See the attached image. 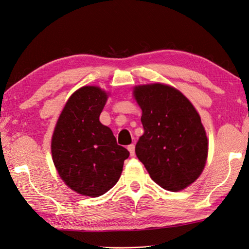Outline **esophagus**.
I'll list each match as a JSON object with an SVG mask.
<instances>
[{"label":"esophagus","mask_w":249,"mask_h":249,"mask_svg":"<svg viewBox=\"0 0 249 249\" xmlns=\"http://www.w3.org/2000/svg\"><path fill=\"white\" fill-rule=\"evenodd\" d=\"M127 150H129V152H130V155L133 157V156L135 155V145H134V144L129 145V146H127Z\"/></svg>","instance_id":"esophagus-1"}]
</instances>
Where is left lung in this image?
<instances>
[{
	"label": "left lung",
	"mask_w": 249,
	"mask_h": 249,
	"mask_svg": "<svg viewBox=\"0 0 249 249\" xmlns=\"http://www.w3.org/2000/svg\"><path fill=\"white\" fill-rule=\"evenodd\" d=\"M144 134L135 152L163 189L184 190L206 166L209 140L197 110L178 89L164 83L133 88Z\"/></svg>",
	"instance_id": "obj_1"
}]
</instances>
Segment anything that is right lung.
<instances>
[{"instance_id":"right-lung-1","label":"right lung","mask_w":249,"mask_h":249,"mask_svg":"<svg viewBox=\"0 0 249 249\" xmlns=\"http://www.w3.org/2000/svg\"><path fill=\"white\" fill-rule=\"evenodd\" d=\"M110 93L99 86H83L67 100L52 136L51 152L59 177L81 195L97 197L122 176L130 153L117 144L100 115Z\"/></svg>"}]
</instances>
